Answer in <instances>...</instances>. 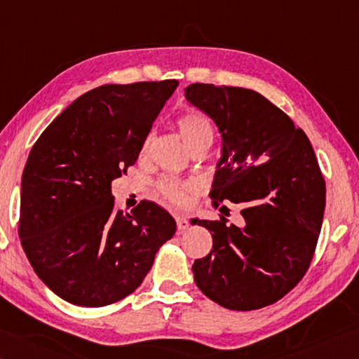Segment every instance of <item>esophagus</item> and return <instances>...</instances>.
<instances>
[{"instance_id":"34e87169","label":"esophagus","mask_w":359,"mask_h":359,"mask_svg":"<svg viewBox=\"0 0 359 359\" xmlns=\"http://www.w3.org/2000/svg\"><path fill=\"white\" fill-rule=\"evenodd\" d=\"M176 227H178V233H183V231L187 230V227H189V222L186 221V217L178 216V217H176Z\"/></svg>"}]
</instances>
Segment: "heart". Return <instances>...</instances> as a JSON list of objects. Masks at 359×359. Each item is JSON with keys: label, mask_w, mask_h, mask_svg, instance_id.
Instances as JSON below:
<instances>
[{"label": "heart", "mask_w": 359, "mask_h": 359, "mask_svg": "<svg viewBox=\"0 0 359 359\" xmlns=\"http://www.w3.org/2000/svg\"><path fill=\"white\" fill-rule=\"evenodd\" d=\"M176 126H178L180 134L184 138L187 147H192L194 143L198 142H212L215 132H212L210 119L197 110H189L180 115L176 119ZM187 191H189V184L175 180H163L159 184L161 196L173 205H183L186 202Z\"/></svg>", "instance_id": "heart-1"}]
</instances>
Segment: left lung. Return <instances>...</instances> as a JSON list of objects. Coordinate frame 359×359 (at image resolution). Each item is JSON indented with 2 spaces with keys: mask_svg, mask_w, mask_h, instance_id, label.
Returning a JSON list of instances; mask_svg holds the SVG:
<instances>
[{
  "mask_svg": "<svg viewBox=\"0 0 359 359\" xmlns=\"http://www.w3.org/2000/svg\"><path fill=\"white\" fill-rule=\"evenodd\" d=\"M184 91L222 135L212 206L236 203L244 219L241 227L224 216L192 219L212 236L210 254L194 262V280L231 311L274 304L303 279L322 229L326 187L312 144L257 91L208 83Z\"/></svg>",
  "mask_w": 359,
  "mask_h": 359,
  "instance_id": "8db88e82",
  "label": "left lung"
}]
</instances>
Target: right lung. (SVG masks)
<instances>
[{"label": "right lung", "instance_id": "1", "mask_svg": "<svg viewBox=\"0 0 359 359\" xmlns=\"http://www.w3.org/2000/svg\"><path fill=\"white\" fill-rule=\"evenodd\" d=\"M176 80L102 85L56 116L22 176L20 236L34 273L67 303L102 307L142 284L176 222L153 202L115 210L111 181L134 165Z\"/></svg>", "mask_w": 359, "mask_h": 359}]
</instances>
